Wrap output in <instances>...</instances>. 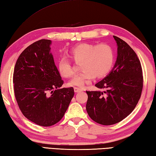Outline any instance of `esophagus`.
I'll list each match as a JSON object with an SVG mask.
<instances>
[{
    "instance_id": "esophagus-1",
    "label": "esophagus",
    "mask_w": 156,
    "mask_h": 156,
    "mask_svg": "<svg viewBox=\"0 0 156 156\" xmlns=\"http://www.w3.org/2000/svg\"><path fill=\"white\" fill-rule=\"evenodd\" d=\"M83 90V89H80V88H78V87H74V91L76 93H78V92H80Z\"/></svg>"
}]
</instances>
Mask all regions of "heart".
Returning a JSON list of instances; mask_svg holds the SVG:
<instances>
[{"label": "heart", "mask_w": 156, "mask_h": 156, "mask_svg": "<svg viewBox=\"0 0 156 156\" xmlns=\"http://www.w3.org/2000/svg\"><path fill=\"white\" fill-rule=\"evenodd\" d=\"M69 57L76 65H80L83 69L80 75L70 81L72 86H83L84 83L95 78L106 76L111 71L115 62V53L109 45L82 43L72 48ZM58 69L64 78L74 76L77 69L66 58L58 61Z\"/></svg>", "instance_id": "obj_1"}]
</instances>
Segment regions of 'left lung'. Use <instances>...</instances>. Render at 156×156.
<instances>
[{
  "mask_svg": "<svg viewBox=\"0 0 156 156\" xmlns=\"http://www.w3.org/2000/svg\"><path fill=\"white\" fill-rule=\"evenodd\" d=\"M114 37L117 44V58L108 75L95 84L105 91L86 90V109L95 122L114 125L127 117L139 101L143 87L142 67L133 49L122 39Z\"/></svg>",
  "mask_w": 156,
  "mask_h": 156,
  "instance_id": "1",
  "label": "left lung"
}]
</instances>
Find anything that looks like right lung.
Returning <instances> with one entry per match:
<instances>
[{
    "label": "right lung",
    "instance_id": "add662e5",
    "mask_svg": "<svg viewBox=\"0 0 156 156\" xmlns=\"http://www.w3.org/2000/svg\"><path fill=\"white\" fill-rule=\"evenodd\" d=\"M50 44L49 39H41L28 46L17 60L13 75L20 110L28 119L43 127L58 123L74 95L73 87L60 89L63 80L50 52Z\"/></svg>",
    "mask_w": 156,
    "mask_h": 156
}]
</instances>
